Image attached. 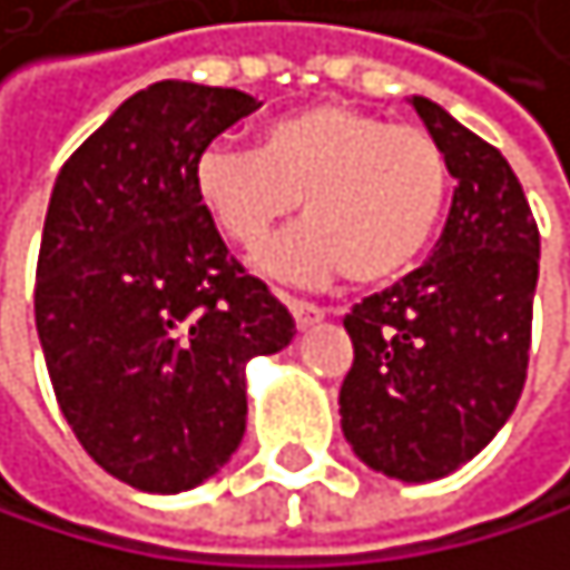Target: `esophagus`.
I'll return each mask as SVG.
<instances>
[{
  "instance_id": "1",
  "label": "esophagus",
  "mask_w": 570,
  "mask_h": 570,
  "mask_svg": "<svg viewBox=\"0 0 570 570\" xmlns=\"http://www.w3.org/2000/svg\"><path fill=\"white\" fill-rule=\"evenodd\" d=\"M283 304L291 307V314H294V322H297L301 332L311 328V325H318L325 318V311L318 304H307V301H297V297H283Z\"/></svg>"
}]
</instances>
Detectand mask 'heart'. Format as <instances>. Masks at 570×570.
Returning a JSON list of instances; mask_svg holds the SVG:
<instances>
[{"instance_id": "1", "label": "heart", "mask_w": 570, "mask_h": 570, "mask_svg": "<svg viewBox=\"0 0 570 570\" xmlns=\"http://www.w3.org/2000/svg\"><path fill=\"white\" fill-rule=\"evenodd\" d=\"M450 166L422 127L391 124L346 102L273 120L259 151L214 141L197 161V193L224 238L256 248L297 204L304 224L256 256L279 279L381 287L409 273L440 228Z\"/></svg>"}]
</instances>
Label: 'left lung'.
<instances>
[{"label": "left lung", "instance_id": "8db88e82", "mask_svg": "<svg viewBox=\"0 0 570 570\" xmlns=\"http://www.w3.org/2000/svg\"><path fill=\"white\" fill-rule=\"evenodd\" d=\"M453 186L432 259L363 297L342 325L353 366L338 391L342 432L366 468L436 481L474 460L527 384L540 232L499 148L412 96Z\"/></svg>", "mask_w": 570, "mask_h": 570}]
</instances>
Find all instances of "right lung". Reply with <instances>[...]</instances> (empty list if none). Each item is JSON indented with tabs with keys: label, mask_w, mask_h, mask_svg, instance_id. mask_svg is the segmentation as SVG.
<instances>
[{
	"label": "right lung",
	"mask_w": 570,
	"mask_h": 570,
	"mask_svg": "<svg viewBox=\"0 0 570 570\" xmlns=\"http://www.w3.org/2000/svg\"><path fill=\"white\" fill-rule=\"evenodd\" d=\"M252 110L238 89L155 82L75 148L51 189L40 350L86 453L138 491L214 478L245 436V363L297 332L197 193L200 155Z\"/></svg>",
	"instance_id": "right-lung-1"
}]
</instances>
